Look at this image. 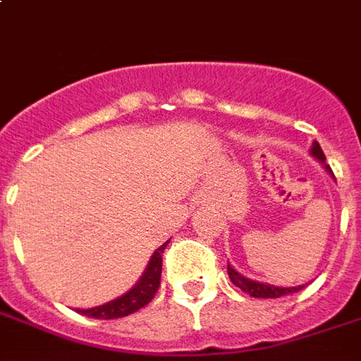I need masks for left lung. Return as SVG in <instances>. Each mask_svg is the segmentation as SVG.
<instances>
[{
	"mask_svg": "<svg viewBox=\"0 0 361 361\" xmlns=\"http://www.w3.org/2000/svg\"><path fill=\"white\" fill-rule=\"evenodd\" d=\"M309 155L317 159V161L322 164V169H324L326 172L334 178V172H331L330 164H326L324 152H322V147H320V144L317 140H314L313 144H311V147H309ZM228 277H231V281L238 286V288H241V290L247 292V294L252 298H281V296H285V294H292V292L302 290L303 286H305V285L275 286V285H268V283H262V281L249 279V277H245V275H241L238 269H234V266H231V264H228Z\"/></svg>",
	"mask_w": 361,
	"mask_h": 361,
	"instance_id": "obj_1",
	"label": "left lung"
}]
</instances>
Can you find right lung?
Masks as SVG:
<instances>
[{
  "label": "right lung",
  "mask_w": 361,
  "mask_h": 361,
  "mask_svg": "<svg viewBox=\"0 0 361 361\" xmlns=\"http://www.w3.org/2000/svg\"><path fill=\"white\" fill-rule=\"evenodd\" d=\"M166 245H169V241H164L163 245L157 247L153 251L152 258H149V262H147L146 269H144V274L138 277V281L125 294L118 296L116 300H110V302L103 303V305H97V307L76 309V311L80 314H86L90 319L110 320L127 317V314L135 313V311L142 309L144 305H147L153 300V296H155L159 283H161L163 251Z\"/></svg>",
  "instance_id": "right-lung-1"
}]
</instances>
